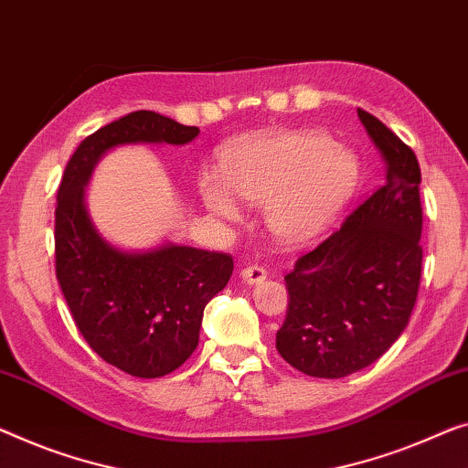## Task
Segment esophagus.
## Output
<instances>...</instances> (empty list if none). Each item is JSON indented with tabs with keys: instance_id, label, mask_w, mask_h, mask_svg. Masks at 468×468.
Masks as SVG:
<instances>
[{
	"instance_id": "obj_1",
	"label": "esophagus",
	"mask_w": 468,
	"mask_h": 468,
	"mask_svg": "<svg viewBox=\"0 0 468 468\" xmlns=\"http://www.w3.org/2000/svg\"><path fill=\"white\" fill-rule=\"evenodd\" d=\"M241 279L250 285H258L267 279V271H264L262 267H258V264H250V267L241 269Z\"/></svg>"
}]
</instances>
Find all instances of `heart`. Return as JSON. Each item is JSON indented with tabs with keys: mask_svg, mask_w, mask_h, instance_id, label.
Instances as JSON below:
<instances>
[{
	"mask_svg": "<svg viewBox=\"0 0 468 468\" xmlns=\"http://www.w3.org/2000/svg\"><path fill=\"white\" fill-rule=\"evenodd\" d=\"M222 178L201 174L199 193L207 210L239 218L233 197L250 207H267L277 237L306 241L324 233L359 183V162L324 132H271L246 138L222 155Z\"/></svg>",
	"mask_w": 468,
	"mask_h": 468,
	"instance_id": "heart-1",
	"label": "heart"
}]
</instances>
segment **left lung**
I'll return each instance as SVG.
<instances>
[{"label":"left lung","mask_w":468,"mask_h":468,"mask_svg":"<svg viewBox=\"0 0 468 468\" xmlns=\"http://www.w3.org/2000/svg\"><path fill=\"white\" fill-rule=\"evenodd\" d=\"M357 115L385 159V185L285 275L290 301L275 346L315 378H345L382 357L406 330L420 285V165L380 120Z\"/></svg>","instance_id":"1"}]
</instances>
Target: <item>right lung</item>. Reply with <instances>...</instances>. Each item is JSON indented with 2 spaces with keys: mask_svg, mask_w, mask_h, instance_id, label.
<instances>
[{
  "mask_svg": "<svg viewBox=\"0 0 468 468\" xmlns=\"http://www.w3.org/2000/svg\"><path fill=\"white\" fill-rule=\"evenodd\" d=\"M199 128L134 111L96 130L69 159L56 195V279L81 336L136 378L180 367L199 343L204 309L225 288L233 258L178 243L125 252L96 231L86 186L104 153L122 144H186Z\"/></svg>",
  "mask_w": 468,
  "mask_h": 468,
  "instance_id": "1",
  "label": "right lung"
}]
</instances>
